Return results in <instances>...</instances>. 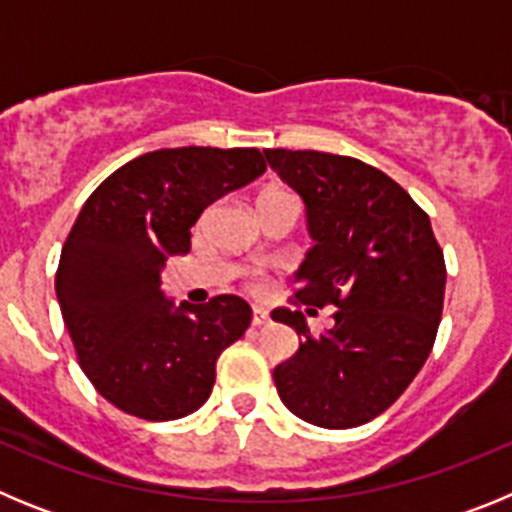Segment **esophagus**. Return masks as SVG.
I'll use <instances>...</instances> for the list:
<instances>
[{"instance_id":"34e87169","label":"esophagus","mask_w":512,"mask_h":512,"mask_svg":"<svg viewBox=\"0 0 512 512\" xmlns=\"http://www.w3.org/2000/svg\"><path fill=\"white\" fill-rule=\"evenodd\" d=\"M266 323H269V310H264V307H253V325L261 328V325Z\"/></svg>"}]
</instances>
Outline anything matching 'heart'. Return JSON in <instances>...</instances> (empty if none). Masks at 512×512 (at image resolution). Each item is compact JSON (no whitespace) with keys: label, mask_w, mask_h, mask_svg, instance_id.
I'll use <instances>...</instances> for the list:
<instances>
[{"label":"heart","mask_w":512,"mask_h":512,"mask_svg":"<svg viewBox=\"0 0 512 512\" xmlns=\"http://www.w3.org/2000/svg\"><path fill=\"white\" fill-rule=\"evenodd\" d=\"M269 194H284V192H269ZM264 197H266V194H264Z\"/></svg>","instance_id":"obj_1"}]
</instances>
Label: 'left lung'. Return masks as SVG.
<instances>
[{
	"instance_id": "8db88e82",
	"label": "left lung",
	"mask_w": 512,
	"mask_h": 512,
	"mask_svg": "<svg viewBox=\"0 0 512 512\" xmlns=\"http://www.w3.org/2000/svg\"><path fill=\"white\" fill-rule=\"evenodd\" d=\"M266 161L305 202L315 246L295 274V302L336 305L310 333L300 310L271 320L302 336L274 384L297 418L320 428L369 423L408 390L431 354L446 264L431 220L405 189L359 158L271 148Z\"/></svg>"
}]
</instances>
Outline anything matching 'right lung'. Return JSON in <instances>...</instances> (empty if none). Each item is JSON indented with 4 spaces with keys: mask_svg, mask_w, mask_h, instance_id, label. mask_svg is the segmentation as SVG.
Returning <instances> with one entry per match:
<instances>
[{
    "mask_svg": "<svg viewBox=\"0 0 512 512\" xmlns=\"http://www.w3.org/2000/svg\"><path fill=\"white\" fill-rule=\"evenodd\" d=\"M264 171L259 148H161L120 166L81 207L56 297L81 369L122 413L176 420L210 397L217 359L246 333L251 307L235 295L174 307L161 269L189 251L207 205Z\"/></svg>",
    "mask_w": 512,
    "mask_h": 512,
    "instance_id": "1",
    "label": "right lung"
}]
</instances>
